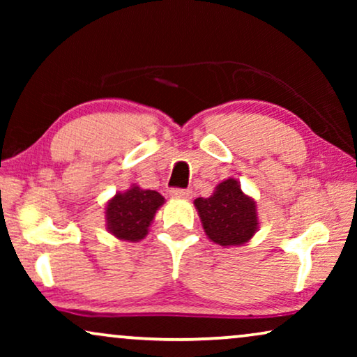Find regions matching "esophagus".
<instances>
[{"instance_id":"esophagus-1","label":"esophagus","mask_w":357,"mask_h":357,"mask_svg":"<svg viewBox=\"0 0 357 357\" xmlns=\"http://www.w3.org/2000/svg\"><path fill=\"white\" fill-rule=\"evenodd\" d=\"M170 197L188 199V198H192V192H190V190H183V188H172L170 190Z\"/></svg>"}]
</instances>
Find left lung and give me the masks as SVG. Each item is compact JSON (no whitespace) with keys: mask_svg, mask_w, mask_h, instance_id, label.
I'll return each instance as SVG.
<instances>
[{"mask_svg":"<svg viewBox=\"0 0 357 357\" xmlns=\"http://www.w3.org/2000/svg\"><path fill=\"white\" fill-rule=\"evenodd\" d=\"M208 238L221 247L247 243L258 231L257 203L242 192L237 178H226L209 198L195 199Z\"/></svg>","mask_w":357,"mask_h":357,"instance_id":"8db88e82","label":"left lung"}]
</instances>
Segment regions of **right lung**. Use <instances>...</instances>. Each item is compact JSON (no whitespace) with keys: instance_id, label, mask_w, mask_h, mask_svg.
Wrapping results in <instances>:
<instances>
[{"instance_id":"obj_1","label":"right lung","mask_w":357,"mask_h":357,"mask_svg":"<svg viewBox=\"0 0 357 357\" xmlns=\"http://www.w3.org/2000/svg\"><path fill=\"white\" fill-rule=\"evenodd\" d=\"M164 204V197L155 190H143L131 185L116 192L105 204V227L120 241L139 242L148 236L155 213Z\"/></svg>"}]
</instances>
